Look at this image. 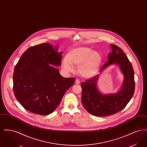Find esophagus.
Segmentation results:
<instances>
[{
	"label": "esophagus",
	"instance_id": "34e87169",
	"mask_svg": "<svg viewBox=\"0 0 147 147\" xmlns=\"http://www.w3.org/2000/svg\"><path fill=\"white\" fill-rule=\"evenodd\" d=\"M75 83H76V84H80V81H79V80H78V79H76Z\"/></svg>",
	"mask_w": 147,
	"mask_h": 147
}]
</instances>
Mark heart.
Masks as SVG:
<instances>
[{"instance_id":"b5f03b06","label":"heart","mask_w":147,"mask_h":147,"mask_svg":"<svg viewBox=\"0 0 147 147\" xmlns=\"http://www.w3.org/2000/svg\"><path fill=\"white\" fill-rule=\"evenodd\" d=\"M101 62V56L98 52L82 47L69 51L62 61V67L67 72H72L74 69L73 64L78 65L80 75L89 78L96 74Z\"/></svg>"}]
</instances>
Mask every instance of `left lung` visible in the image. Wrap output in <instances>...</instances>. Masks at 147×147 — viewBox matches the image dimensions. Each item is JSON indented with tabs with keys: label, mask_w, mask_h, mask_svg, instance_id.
I'll use <instances>...</instances> for the list:
<instances>
[{
	"label": "left lung",
	"mask_w": 147,
	"mask_h": 147,
	"mask_svg": "<svg viewBox=\"0 0 147 147\" xmlns=\"http://www.w3.org/2000/svg\"><path fill=\"white\" fill-rule=\"evenodd\" d=\"M111 53L109 60L101 67V72L108 66L117 64L124 76L122 86L117 93L102 94L98 90L97 80L99 76L86 80L81 84L82 102L85 110L92 115L106 116L123 110L133 96L135 89L134 70L132 64L119 47L111 45Z\"/></svg>",
	"instance_id": "1"
}]
</instances>
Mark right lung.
<instances>
[{
  "label": "right lung",
  "instance_id": "right-lung-1",
  "mask_svg": "<svg viewBox=\"0 0 147 147\" xmlns=\"http://www.w3.org/2000/svg\"><path fill=\"white\" fill-rule=\"evenodd\" d=\"M49 43L28 48L15 67L13 90L18 101L26 110L47 115L58 106L74 78L62 77L54 66L61 65L62 52Z\"/></svg>",
  "mask_w": 147,
  "mask_h": 147
}]
</instances>
